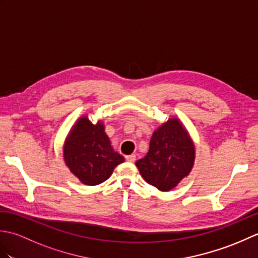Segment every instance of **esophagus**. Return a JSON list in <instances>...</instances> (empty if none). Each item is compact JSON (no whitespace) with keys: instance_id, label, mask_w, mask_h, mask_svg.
Wrapping results in <instances>:
<instances>
[{"instance_id":"obj_1","label":"esophagus","mask_w":258,"mask_h":258,"mask_svg":"<svg viewBox=\"0 0 258 258\" xmlns=\"http://www.w3.org/2000/svg\"><path fill=\"white\" fill-rule=\"evenodd\" d=\"M135 158H136V156L134 155V154H132V155H127V156H125V160L127 161V162H131V163H133L134 161H135Z\"/></svg>"}]
</instances>
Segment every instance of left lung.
<instances>
[{
    "label": "left lung",
    "mask_w": 258,
    "mask_h": 258,
    "mask_svg": "<svg viewBox=\"0 0 258 258\" xmlns=\"http://www.w3.org/2000/svg\"><path fill=\"white\" fill-rule=\"evenodd\" d=\"M193 142L178 119L172 118L153 134L150 150L136 166L147 183L160 190L174 188L194 164Z\"/></svg>",
    "instance_id": "left-lung-1"
}]
</instances>
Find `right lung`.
<instances>
[{
  "mask_svg": "<svg viewBox=\"0 0 258 258\" xmlns=\"http://www.w3.org/2000/svg\"><path fill=\"white\" fill-rule=\"evenodd\" d=\"M64 160L70 171L85 185H97L106 180L124 157L114 152L104 126L93 125L81 117L64 145Z\"/></svg>",
  "mask_w": 258,
  "mask_h": 258,
  "instance_id": "1",
  "label": "right lung"
}]
</instances>
